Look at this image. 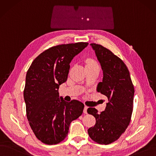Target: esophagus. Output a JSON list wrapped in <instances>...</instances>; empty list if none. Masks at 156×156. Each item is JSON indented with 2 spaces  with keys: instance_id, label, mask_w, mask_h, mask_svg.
Listing matches in <instances>:
<instances>
[{
  "instance_id": "esophagus-1",
  "label": "esophagus",
  "mask_w": 156,
  "mask_h": 156,
  "mask_svg": "<svg viewBox=\"0 0 156 156\" xmlns=\"http://www.w3.org/2000/svg\"><path fill=\"white\" fill-rule=\"evenodd\" d=\"M87 108H88V107H87V106H85L84 107V109H83V113L84 114H87Z\"/></svg>"
}]
</instances>
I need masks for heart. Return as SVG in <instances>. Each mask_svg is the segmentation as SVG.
Masks as SVG:
<instances>
[{"label":"heart","instance_id":"obj_1","mask_svg":"<svg viewBox=\"0 0 156 156\" xmlns=\"http://www.w3.org/2000/svg\"><path fill=\"white\" fill-rule=\"evenodd\" d=\"M96 63V62L94 60H91V59H88V60H87V61H86V63H87V65L86 66L93 64V63Z\"/></svg>","mask_w":156,"mask_h":156}]
</instances>
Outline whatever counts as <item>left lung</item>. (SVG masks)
Listing matches in <instances>:
<instances>
[{
  "label": "left lung",
  "instance_id": "1",
  "mask_svg": "<svg viewBox=\"0 0 156 156\" xmlns=\"http://www.w3.org/2000/svg\"><path fill=\"white\" fill-rule=\"evenodd\" d=\"M103 71V80L97 91L108 98L104 111L98 113L89 107L87 112L96 118V124L88 129L90 137L101 145L116 141L129 126L133 110L134 88L127 67L108 49L90 44Z\"/></svg>",
  "mask_w": 156,
  "mask_h": 156
}]
</instances>
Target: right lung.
I'll return each mask as SVG.
<instances>
[{"instance_id": "add662e5", "label": "right lung", "mask_w": 156, "mask_h": 156, "mask_svg": "<svg viewBox=\"0 0 156 156\" xmlns=\"http://www.w3.org/2000/svg\"><path fill=\"white\" fill-rule=\"evenodd\" d=\"M87 42L54 46L32 62L26 77L24 98L27 118L34 135L47 145H56L66 137L71 122L82 114L83 103L59 96L60 85L67 81L73 58Z\"/></svg>"}]
</instances>
